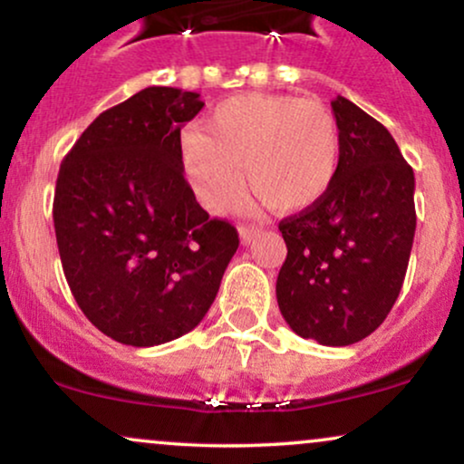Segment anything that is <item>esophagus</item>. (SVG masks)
Instances as JSON below:
<instances>
[{"instance_id": "1", "label": "esophagus", "mask_w": 464, "mask_h": 464, "mask_svg": "<svg viewBox=\"0 0 464 464\" xmlns=\"http://www.w3.org/2000/svg\"><path fill=\"white\" fill-rule=\"evenodd\" d=\"M259 231H262L259 227H250V225L248 227L246 225L239 227V239H242V244H250L255 237L259 236Z\"/></svg>"}]
</instances>
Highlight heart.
<instances>
[{
	"label": "heart",
	"mask_w": 464,
	"mask_h": 464,
	"mask_svg": "<svg viewBox=\"0 0 464 464\" xmlns=\"http://www.w3.org/2000/svg\"><path fill=\"white\" fill-rule=\"evenodd\" d=\"M180 161L211 211L236 200L242 174L270 209L316 205L340 168V132L329 109L295 95L248 93L218 104L200 130L185 132Z\"/></svg>",
	"instance_id": "obj_1"
}]
</instances>
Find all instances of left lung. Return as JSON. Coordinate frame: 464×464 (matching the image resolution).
Listing matches in <instances>:
<instances>
[{
	"instance_id": "left-lung-1",
	"label": "left lung",
	"mask_w": 464,
	"mask_h": 464,
	"mask_svg": "<svg viewBox=\"0 0 464 464\" xmlns=\"http://www.w3.org/2000/svg\"><path fill=\"white\" fill-rule=\"evenodd\" d=\"M340 168L316 205L279 222L287 255L276 303L301 338L347 347L375 332L401 292L412 250L414 172L377 120L338 98Z\"/></svg>"
}]
</instances>
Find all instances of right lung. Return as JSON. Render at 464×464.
<instances>
[{"label":"right lung","mask_w":464,"mask_h":464,"mask_svg":"<svg viewBox=\"0 0 464 464\" xmlns=\"http://www.w3.org/2000/svg\"><path fill=\"white\" fill-rule=\"evenodd\" d=\"M200 93L141 89L104 111L61 165L54 228L63 273L100 332L157 347L198 324L239 246L236 227L196 202L180 129Z\"/></svg>","instance_id":"right-lung-1"}]
</instances>
